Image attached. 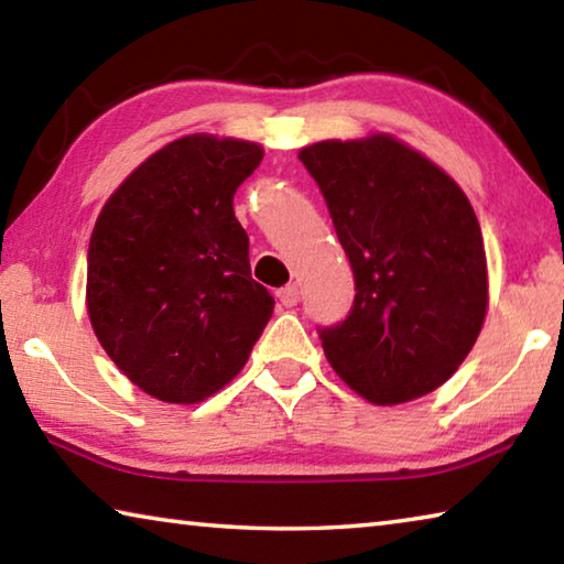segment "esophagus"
<instances>
[{"label": "esophagus", "mask_w": 564, "mask_h": 564, "mask_svg": "<svg viewBox=\"0 0 564 564\" xmlns=\"http://www.w3.org/2000/svg\"><path fill=\"white\" fill-rule=\"evenodd\" d=\"M279 301L285 305V308H293V305L301 301V291H299V285H295V283L283 285V289L279 291Z\"/></svg>", "instance_id": "34e87169"}]
</instances>
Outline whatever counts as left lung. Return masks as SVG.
<instances>
[{
    "label": "left lung",
    "mask_w": 564,
    "mask_h": 564,
    "mask_svg": "<svg viewBox=\"0 0 564 564\" xmlns=\"http://www.w3.org/2000/svg\"><path fill=\"white\" fill-rule=\"evenodd\" d=\"M299 159L356 275L350 316L321 330L333 370L376 405L433 393L473 350L488 313V261L470 202L390 133L318 141Z\"/></svg>",
    "instance_id": "obj_1"
}]
</instances>
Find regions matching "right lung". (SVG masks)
Wrapping results in <instances>:
<instances>
[{
	"label": "right lung",
	"mask_w": 564,
	"mask_h": 564,
	"mask_svg": "<svg viewBox=\"0 0 564 564\" xmlns=\"http://www.w3.org/2000/svg\"><path fill=\"white\" fill-rule=\"evenodd\" d=\"M253 141L188 133L139 164L94 224L87 313L133 386L191 405L246 366L273 313L251 279L234 194L261 164Z\"/></svg>",
	"instance_id": "add662e5"
}]
</instances>
